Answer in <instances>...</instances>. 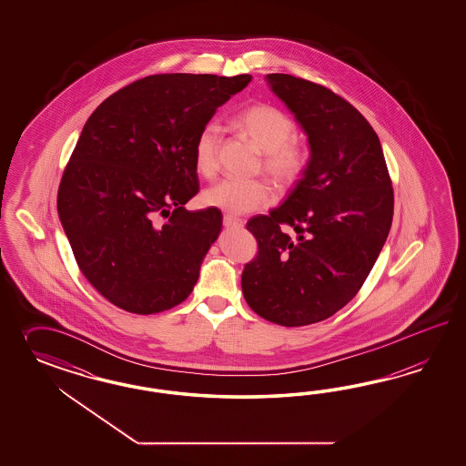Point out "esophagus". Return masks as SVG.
<instances>
[{
	"mask_svg": "<svg viewBox=\"0 0 466 466\" xmlns=\"http://www.w3.org/2000/svg\"><path fill=\"white\" fill-rule=\"evenodd\" d=\"M224 226L242 227L244 226V220L239 218V217H234V215H224Z\"/></svg>",
	"mask_w": 466,
	"mask_h": 466,
	"instance_id": "obj_1",
	"label": "esophagus"
}]
</instances>
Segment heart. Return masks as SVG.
Listing matches in <instances>:
<instances>
[{
	"label": "heart",
	"instance_id": "1",
	"mask_svg": "<svg viewBox=\"0 0 466 466\" xmlns=\"http://www.w3.org/2000/svg\"><path fill=\"white\" fill-rule=\"evenodd\" d=\"M232 125L263 152L256 170L265 172L282 189L299 183L309 169L310 147L296 137V121L280 107L258 102L236 114ZM195 169L207 179L218 170V129L215 125H207L198 133ZM275 197L277 191L268 179H224L205 189L201 199L207 207L230 215H244L267 208Z\"/></svg>",
	"mask_w": 466,
	"mask_h": 466
}]
</instances>
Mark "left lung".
I'll return each instance as SVG.
<instances>
[{
	"label": "left lung",
	"instance_id": "1",
	"mask_svg": "<svg viewBox=\"0 0 466 466\" xmlns=\"http://www.w3.org/2000/svg\"><path fill=\"white\" fill-rule=\"evenodd\" d=\"M268 82L308 133L310 164L283 205L248 222L258 253L242 271V294L275 325H312L366 282L395 195L380 138L350 102L292 75L271 73Z\"/></svg>",
	"mask_w": 466,
	"mask_h": 466
}]
</instances>
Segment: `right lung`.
Wrapping results in <instances>:
<instances>
[{
    "instance_id": "right-lung-1",
    "label": "right lung",
    "mask_w": 466,
    "mask_h": 466,
    "mask_svg": "<svg viewBox=\"0 0 466 466\" xmlns=\"http://www.w3.org/2000/svg\"><path fill=\"white\" fill-rule=\"evenodd\" d=\"M251 78L150 75L86 119L57 213L85 279L119 309L156 314L191 294L222 228L220 210L184 208L199 189L195 140Z\"/></svg>"
}]
</instances>
